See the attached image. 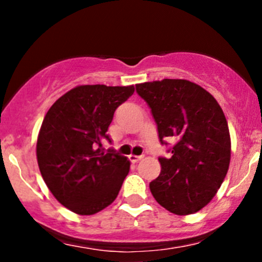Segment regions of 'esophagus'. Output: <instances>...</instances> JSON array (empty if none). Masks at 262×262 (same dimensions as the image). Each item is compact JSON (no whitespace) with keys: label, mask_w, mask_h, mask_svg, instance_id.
Instances as JSON below:
<instances>
[{"label":"esophagus","mask_w":262,"mask_h":262,"mask_svg":"<svg viewBox=\"0 0 262 262\" xmlns=\"http://www.w3.org/2000/svg\"><path fill=\"white\" fill-rule=\"evenodd\" d=\"M142 158H143V156H136V155H130V156H129V160H130L133 163L138 162V161H141Z\"/></svg>","instance_id":"obj_1"}]
</instances>
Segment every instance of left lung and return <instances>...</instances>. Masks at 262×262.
I'll return each instance as SVG.
<instances>
[{
    "label": "left lung",
    "mask_w": 262,
    "mask_h": 262,
    "mask_svg": "<svg viewBox=\"0 0 262 262\" xmlns=\"http://www.w3.org/2000/svg\"><path fill=\"white\" fill-rule=\"evenodd\" d=\"M150 107L162 144L173 141L170 158L149 184L160 205L178 215L199 212L221 187L231 161V136L223 110L212 95L187 80L136 84Z\"/></svg>",
    "instance_id": "8db88e82"
}]
</instances>
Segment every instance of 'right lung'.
I'll use <instances>...</instances> for the list:
<instances>
[{
  "mask_svg": "<svg viewBox=\"0 0 262 262\" xmlns=\"http://www.w3.org/2000/svg\"><path fill=\"white\" fill-rule=\"evenodd\" d=\"M134 86L82 84L60 96L44 116L36 142L43 180L55 199L80 215L105 209L116 199L130 162L114 149L106 132L116 107Z\"/></svg>",
  "mask_w": 262,
  "mask_h": 262,
  "instance_id": "obj_1",
  "label": "right lung"
}]
</instances>
